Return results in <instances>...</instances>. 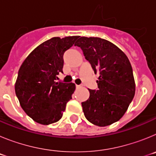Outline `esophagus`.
Wrapping results in <instances>:
<instances>
[{
	"label": "esophagus",
	"mask_w": 156,
	"mask_h": 156,
	"mask_svg": "<svg viewBox=\"0 0 156 156\" xmlns=\"http://www.w3.org/2000/svg\"><path fill=\"white\" fill-rule=\"evenodd\" d=\"M76 88H81L83 87V85H76Z\"/></svg>",
	"instance_id": "1"
}]
</instances>
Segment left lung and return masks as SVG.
Listing matches in <instances>:
<instances>
[{"mask_svg":"<svg viewBox=\"0 0 156 156\" xmlns=\"http://www.w3.org/2000/svg\"><path fill=\"white\" fill-rule=\"evenodd\" d=\"M82 49L95 74H99L97 90L82 102L86 119L98 126L121 119L135 94L133 69L129 59L118 47L99 37H80L75 44Z\"/></svg>","mask_w":156,"mask_h":156,"instance_id":"8db88e82","label":"left lung"}]
</instances>
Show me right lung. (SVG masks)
Here are the masks:
<instances>
[{"label":"right lung","mask_w":156,"mask_h":156,"mask_svg":"<svg viewBox=\"0 0 156 156\" xmlns=\"http://www.w3.org/2000/svg\"><path fill=\"white\" fill-rule=\"evenodd\" d=\"M78 38V36L53 37L42 43L19 69L15 85L16 96L25 112L38 123L58 122L72 99L75 84L56 80L59 73H63V55Z\"/></svg>","instance_id":"right-lung-1"}]
</instances>
